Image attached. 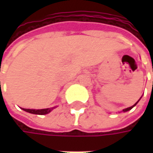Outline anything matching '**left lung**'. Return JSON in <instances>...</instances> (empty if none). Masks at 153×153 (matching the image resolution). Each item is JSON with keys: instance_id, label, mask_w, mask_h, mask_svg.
Returning <instances> with one entry per match:
<instances>
[{"instance_id": "1", "label": "left lung", "mask_w": 153, "mask_h": 153, "mask_svg": "<svg viewBox=\"0 0 153 153\" xmlns=\"http://www.w3.org/2000/svg\"><path fill=\"white\" fill-rule=\"evenodd\" d=\"M139 100H138V101H137V102L135 103V104H134V105H132V106H130V107H128V108H126V109H123V111H124V112H125V111H129V110H131V109H132L133 107L134 106V105H136V104H137V103L139 102Z\"/></svg>"}]
</instances>
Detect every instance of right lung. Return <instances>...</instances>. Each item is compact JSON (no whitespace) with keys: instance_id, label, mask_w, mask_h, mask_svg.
<instances>
[{"instance_id":"right-lung-1","label":"right lung","mask_w":153,"mask_h":153,"mask_svg":"<svg viewBox=\"0 0 153 153\" xmlns=\"http://www.w3.org/2000/svg\"><path fill=\"white\" fill-rule=\"evenodd\" d=\"M55 107H52V108H47V109H40V110H34V109H25L23 108L24 111H25L29 113H32V114L36 115H45L49 113L50 111H52Z\"/></svg>"}]
</instances>
